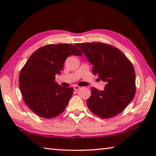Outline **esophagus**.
I'll return each instance as SVG.
<instances>
[{
  "instance_id": "1",
  "label": "esophagus",
  "mask_w": 156,
  "mask_h": 156,
  "mask_svg": "<svg viewBox=\"0 0 156 156\" xmlns=\"http://www.w3.org/2000/svg\"><path fill=\"white\" fill-rule=\"evenodd\" d=\"M73 89H74V90H75V91H78L79 89H80V87H79V86H78V85H75L73 87Z\"/></svg>"
}]
</instances>
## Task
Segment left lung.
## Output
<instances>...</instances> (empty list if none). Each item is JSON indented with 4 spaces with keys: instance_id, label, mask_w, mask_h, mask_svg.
Masks as SVG:
<instances>
[{
    "instance_id": "8db88e82",
    "label": "left lung",
    "mask_w": 156,
    "mask_h": 156,
    "mask_svg": "<svg viewBox=\"0 0 156 156\" xmlns=\"http://www.w3.org/2000/svg\"><path fill=\"white\" fill-rule=\"evenodd\" d=\"M92 65V73L106 83L104 90L91 88L90 110L103 119L115 117L131 102L135 94V73L122 51L101 42L76 44Z\"/></svg>"
}]
</instances>
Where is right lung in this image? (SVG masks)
I'll use <instances>...</instances> for the list:
<instances>
[{"label":"right lung","instance_id":"obj_1","mask_svg":"<svg viewBox=\"0 0 156 156\" xmlns=\"http://www.w3.org/2000/svg\"><path fill=\"white\" fill-rule=\"evenodd\" d=\"M71 55L83 53L69 44H49L34 51L22 68L19 83L23 101L39 117L54 118L65 110L73 88L61 87L55 76Z\"/></svg>","mask_w":156,"mask_h":156}]
</instances>
